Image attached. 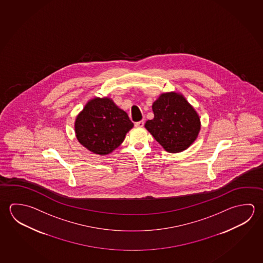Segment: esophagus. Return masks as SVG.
<instances>
[{
  "label": "esophagus",
  "instance_id": "34e87169",
  "mask_svg": "<svg viewBox=\"0 0 263 263\" xmlns=\"http://www.w3.org/2000/svg\"><path fill=\"white\" fill-rule=\"evenodd\" d=\"M135 125L137 126V127H143L144 126V121H139V122H137Z\"/></svg>",
  "mask_w": 263,
  "mask_h": 263
}]
</instances>
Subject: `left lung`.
<instances>
[{
    "instance_id": "8db88e82",
    "label": "left lung",
    "mask_w": 263,
    "mask_h": 263,
    "mask_svg": "<svg viewBox=\"0 0 263 263\" xmlns=\"http://www.w3.org/2000/svg\"><path fill=\"white\" fill-rule=\"evenodd\" d=\"M154 118L147 120L146 129L170 153L184 152L198 138L200 118L183 94L161 93L152 104Z\"/></svg>"
}]
</instances>
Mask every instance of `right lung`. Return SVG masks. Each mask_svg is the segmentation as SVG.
<instances>
[{"label":"right lung","mask_w":263,"mask_h":263,"mask_svg":"<svg viewBox=\"0 0 263 263\" xmlns=\"http://www.w3.org/2000/svg\"><path fill=\"white\" fill-rule=\"evenodd\" d=\"M134 124L127 114L111 98L89 100L74 121V133L79 142L89 152L110 154L124 141Z\"/></svg>","instance_id":"right-lung-1"}]
</instances>
